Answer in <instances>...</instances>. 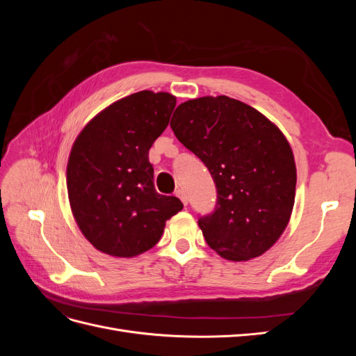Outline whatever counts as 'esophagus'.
<instances>
[{
  "label": "esophagus",
  "instance_id": "34e87169",
  "mask_svg": "<svg viewBox=\"0 0 356 356\" xmlns=\"http://www.w3.org/2000/svg\"><path fill=\"white\" fill-rule=\"evenodd\" d=\"M175 195H177V197H179V200H181L182 203H184V204L188 203V196H187V193H186L184 190H181V188L177 190Z\"/></svg>",
  "mask_w": 356,
  "mask_h": 356
}]
</instances>
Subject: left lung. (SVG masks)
<instances>
[{
    "label": "left lung",
    "instance_id": "left-lung-1",
    "mask_svg": "<svg viewBox=\"0 0 356 356\" xmlns=\"http://www.w3.org/2000/svg\"><path fill=\"white\" fill-rule=\"evenodd\" d=\"M170 127L217 186V208L199 220L207 243L230 261L270 250L286 229L296 199L294 154L281 129L224 95L179 104Z\"/></svg>",
    "mask_w": 356,
    "mask_h": 356
}]
</instances>
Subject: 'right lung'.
Wrapping results in <instances>:
<instances>
[{
    "label": "right lung",
    "mask_w": 356,
    "mask_h": 356,
    "mask_svg": "<svg viewBox=\"0 0 356 356\" xmlns=\"http://www.w3.org/2000/svg\"><path fill=\"white\" fill-rule=\"evenodd\" d=\"M175 105L168 92H136L96 114L75 138L67 166L70 207L98 251L131 258L152 250L182 209L178 197L156 191L148 160Z\"/></svg>",
    "instance_id": "add662e5"
}]
</instances>
